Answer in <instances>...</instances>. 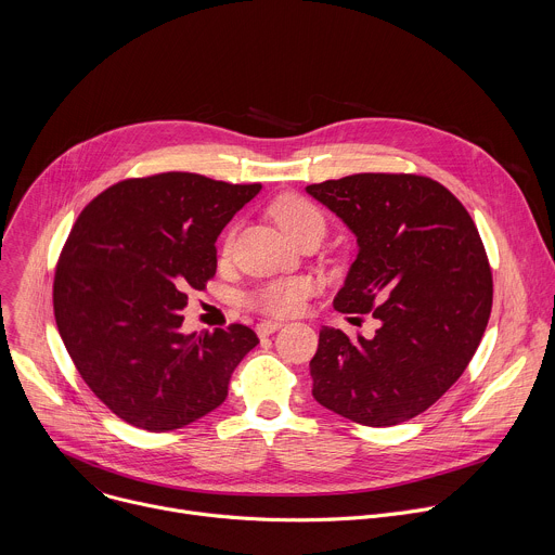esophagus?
<instances>
[{"instance_id": "34e87169", "label": "esophagus", "mask_w": 555, "mask_h": 555, "mask_svg": "<svg viewBox=\"0 0 555 555\" xmlns=\"http://www.w3.org/2000/svg\"><path fill=\"white\" fill-rule=\"evenodd\" d=\"M281 327H283V323H279V321H263V323L257 325V334L263 338V336H270V334L279 332Z\"/></svg>"}]
</instances>
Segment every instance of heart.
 Masks as SVG:
<instances>
[{
    "instance_id": "b5f03b06",
    "label": "heart",
    "mask_w": 555,
    "mask_h": 555,
    "mask_svg": "<svg viewBox=\"0 0 555 555\" xmlns=\"http://www.w3.org/2000/svg\"><path fill=\"white\" fill-rule=\"evenodd\" d=\"M270 212H272L274 221L283 228V232L287 236H292V240L311 225L323 228L321 210L315 208L311 202H307L305 197L294 195V193H285V195L276 197L270 206ZM309 289H311V281H307V279L274 281V283H268L266 287H261L253 296V305L259 307L261 311L285 315L300 307V302L309 294Z\"/></svg>"
}]
</instances>
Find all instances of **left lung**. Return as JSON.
<instances>
[{
	"instance_id": "left-lung-1",
	"label": "left lung",
	"mask_w": 555,
	"mask_h": 555,
	"mask_svg": "<svg viewBox=\"0 0 555 555\" xmlns=\"http://www.w3.org/2000/svg\"><path fill=\"white\" fill-rule=\"evenodd\" d=\"M353 234L334 307L371 311L373 338L323 327L309 362L321 406L364 426L413 420L461 377L492 311L486 248L463 204L422 176L358 173L305 189Z\"/></svg>"
}]
</instances>
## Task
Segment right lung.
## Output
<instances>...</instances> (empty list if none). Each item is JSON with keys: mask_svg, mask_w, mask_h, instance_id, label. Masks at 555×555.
Returning a JSON list of instances; mask_svg holds the SVG:
<instances>
[{"mask_svg": "<svg viewBox=\"0 0 555 555\" xmlns=\"http://www.w3.org/2000/svg\"><path fill=\"white\" fill-rule=\"evenodd\" d=\"M259 191L160 173L114 184L76 219L54 319L78 373L127 424L167 433L208 415L259 345L246 325L184 334L180 313L217 270V236Z\"/></svg>", "mask_w": 555, "mask_h": 555, "instance_id": "obj_1", "label": "right lung"}]
</instances>
